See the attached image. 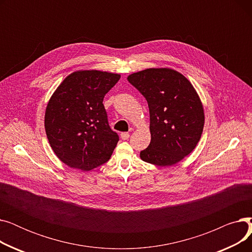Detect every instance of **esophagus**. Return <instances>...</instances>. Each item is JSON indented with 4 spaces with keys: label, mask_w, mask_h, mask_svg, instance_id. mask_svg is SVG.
Segmentation results:
<instances>
[{
    "label": "esophagus",
    "mask_w": 252,
    "mask_h": 252,
    "mask_svg": "<svg viewBox=\"0 0 252 252\" xmlns=\"http://www.w3.org/2000/svg\"><path fill=\"white\" fill-rule=\"evenodd\" d=\"M121 137L123 140H127L129 138V134L128 133H122Z\"/></svg>",
    "instance_id": "1"
}]
</instances>
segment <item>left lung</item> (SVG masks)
<instances>
[{
  "label": "left lung",
  "mask_w": 252,
  "mask_h": 252,
  "mask_svg": "<svg viewBox=\"0 0 252 252\" xmlns=\"http://www.w3.org/2000/svg\"><path fill=\"white\" fill-rule=\"evenodd\" d=\"M147 100L151 142L140 152L142 160L173 165L190 154L201 138L203 107L196 91L180 72L149 68L127 76Z\"/></svg>",
  "instance_id": "obj_1"
}]
</instances>
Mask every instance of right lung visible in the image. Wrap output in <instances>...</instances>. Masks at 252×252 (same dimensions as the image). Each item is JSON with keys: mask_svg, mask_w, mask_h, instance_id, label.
Returning <instances> with one entry per match:
<instances>
[{"mask_svg": "<svg viewBox=\"0 0 252 252\" xmlns=\"http://www.w3.org/2000/svg\"><path fill=\"white\" fill-rule=\"evenodd\" d=\"M121 75L83 70L66 77L51 97L45 114L47 138L59 159L91 170L107 162L119 137L103 105Z\"/></svg>", "mask_w": 252, "mask_h": 252, "instance_id": "right-lung-1", "label": "right lung"}]
</instances>
